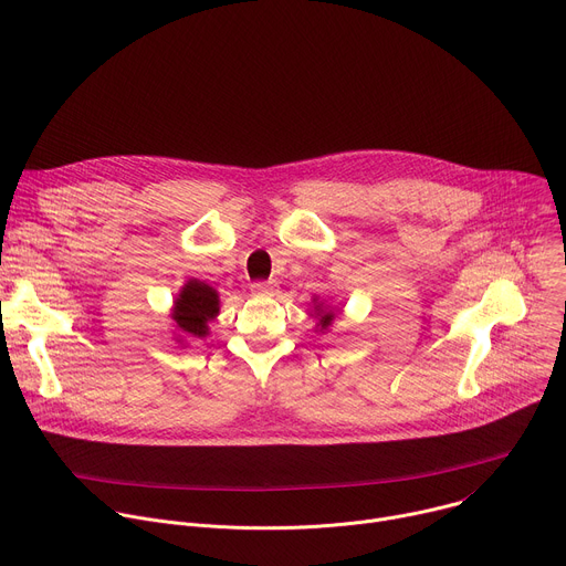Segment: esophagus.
Here are the masks:
<instances>
[{
    "label": "esophagus",
    "instance_id": "34e87169",
    "mask_svg": "<svg viewBox=\"0 0 566 566\" xmlns=\"http://www.w3.org/2000/svg\"><path fill=\"white\" fill-rule=\"evenodd\" d=\"M275 289H277L275 282H255V284H251V291L255 295H273Z\"/></svg>",
    "mask_w": 566,
    "mask_h": 566
}]
</instances>
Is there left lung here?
<instances>
[{
    "label": "left lung",
    "mask_w": 566,
    "mask_h": 566,
    "mask_svg": "<svg viewBox=\"0 0 566 566\" xmlns=\"http://www.w3.org/2000/svg\"><path fill=\"white\" fill-rule=\"evenodd\" d=\"M315 302V300H313ZM315 308V317H317V329L319 332H325V329H329V325L334 322V317H336V313H334V308H329V306H325V304H315L313 306Z\"/></svg>",
    "instance_id": "1"
}]
</instances>
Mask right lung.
<instances>
[{"label":"right lung","instance_id":"add662e5","mask_svg":"<svg viewBox=\"0 0 566 566\" xmlns=\"http://www.w3.org/2000/svg\"><path fill=\"white\" fill-rule=\"evenodd\" d=\"M219 313V295L212 286L199 280L186 282L181 293L175 300L172 319L179 329V338H206L208 322Z\"/></svg>","mask_w":566,"mask_h":566}]
</instances>
